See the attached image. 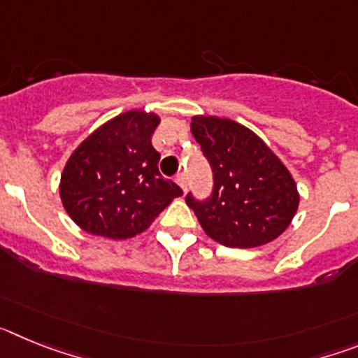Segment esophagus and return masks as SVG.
Here are the masks:
<instances>
[{
	"mask_svg": "<svg viewBox=\"0 0 358 358\" xmlns=\"http://www.w3.org/2000/svg\"><path fill=\"white\" fill-rule=\"evenodd\" d=\"M176 182L179 186H181L182 189H186V186H188V177H186V173H177V177H176Z\"/></svg>",
	"mask_w": 358,
	"mask_h": 358,
	"instance_id": "esophagus-1",
	"label": "esophagus"
}]
</instances>
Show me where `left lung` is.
Listing matches in <instances>:
<instances>
[{
	"label": "left lung",
	"mask_w": 358,
	"mask_h": 358,
	"mask_svg": "<svg viewBox=\"0 0 358 358\" xmlns=\"http://www.w3.org/2000/svg\"><path fill=\"white\" fill-rule=\"evenodd\" d=\"M192 134L213 172L210 197L186 195L206 235L240 249L278 238L299 204L285 164L255 132L233 120L194 116Z\"/></svg>",
	"instance_id": "1"
}]
</instances>
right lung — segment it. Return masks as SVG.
I'll list each match as a JSON object with an SVG mask.
<instances>
[{
    "instance_id": "obj_1",
    "label": "right lung",
    "mask_w": 358,
    "mask_h": 358,
    "mask_svg": "<svg viewBox=\"0 0 358 358\" xmlns=\"http://www.w3.org/2000/svg\"><path fill=\"white\" fill-rule=\"evenodd\" d=\"M159 118L129 110L94 131L73 152L61 177V199L91 235H140L182 189L161 176L152 134Z\"/></svg>"
}]
</instances>
